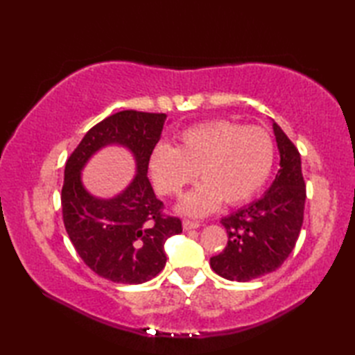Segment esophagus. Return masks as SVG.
<instances>
[{"label":"esophagus","mask_w":355,"mask_h":355,"mask_svg":"<svg viewBox=\"0 0 355 355\" xmlns=\"http://www.w3.org/2000/svg\"><path fill=\"white\" fill-rule=\"evenodd\" d=\"M197 227H200V223H197V221H189V220L183 221L184 230H191V229H197Z\"/></svg>","instance_id":"esophagus-1"}]
</instances>
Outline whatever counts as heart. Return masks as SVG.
I'll return each instance as SVG.
<instances>
[{
    "mask_svg": "<svg viewBox=\"0 0 355 355\" xmlns=\"http://www.w3.org/2000/svg\"><path fill=\"white\" fill-rule=\"evenodd\" d=\"M275 163V143L261 126L209 120L186 128L177 148L166 143L150 150L148 172L155 189L177 197L186 186L201 184L180 202L186 215L205 216L221 205L250 200L266 184Z\"/></svg>",
    "mask_w": 355,
    "mask_h": 355,
    "instance_id": "1",
    "label": "heart"
}]
</instances>
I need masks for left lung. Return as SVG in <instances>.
<instances>
[{
  "mask_svg": "<svg viewBox=\"0 0 355 355\" xmlns=\"http://www.w3.org/2000/svg\"><path fill=\"white\" fill-rule=\"evenodd\" d=\"M273 131L281 154L275 182L262 198L221 220L229 241L210 258V267L229 281L247 282L281 267L302 227L306 189L300 154L277 123Z\"/></svg>",
  "mask_w": 355,
  "mask_h": 355,
  "instance_id": "1",
  "label": "left lung"
}]
</instances>
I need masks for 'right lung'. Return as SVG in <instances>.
<instances>
[{"label":"right lung","mask_w":355,"mask_h":355,"mask_svg":"<svg viewBox=\"0 0 355 355\" xmlns=\"http://www.w3.org/2000/svg\"><path fill=\"white\" fill-rule=\"evenodd\" d=\"M166 114L119 111L94 125L65 163L61 192L65 230L78 254L96 275L117 284H141L166 266V239L182 233V221L163 212L146 177L150 150L160 140ZM117 142L130 148L138 175L117 198L101 200L80 182V171L96 150Z\"/></svg>","instance_id":"right-lung-1"}]
</instances>
